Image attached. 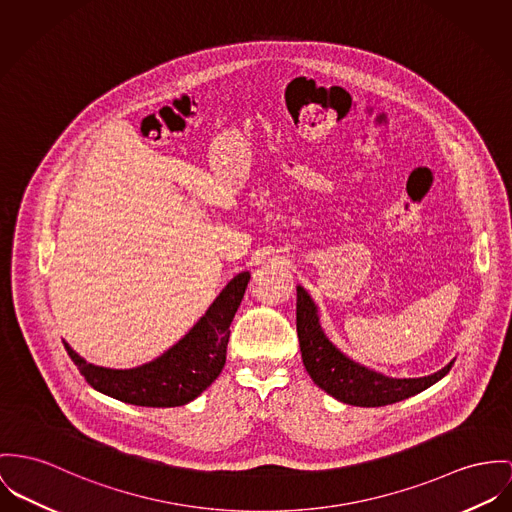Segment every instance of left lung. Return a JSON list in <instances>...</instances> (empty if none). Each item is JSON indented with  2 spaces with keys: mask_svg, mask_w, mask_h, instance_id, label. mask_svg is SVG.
<instances>
[{
  "mask_svg": "<svg viewBox=\"0 0 512 512\" xmlns=\"http://www.w3.org/2000/svg\"><path fill=\"white\" fill-rule=\"evenodd\" d=\"M296 329L304 366L323 392L356 407H382L421 394L442 380L454 360L444 368L423 378H392L376 372L337 349L325 335L319 319V308L312 296L296 286Z\"/></svg>",
  "mask_w": 512,
  "mask_h": 512,
  "instance_id": "8db88e82",
  "label": "left lung"
}]
</instances>
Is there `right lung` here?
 <instances>
[{
    "label": "right lung",
    "mask_w": 512,
    "mask_h": 512,
    "mask_svg": "<svg viewBox=\"0 0 512 512\" xmlns=\"http://www.w3.org/2000/svg\"><path fill=\"white\" fill-rule=\"evenodd\" d=\"M249 271L234 276L210 308L173 347L134 368H105L64 347L85 382L101 394L140 407H179L197 399L222 372L230 325L243 300Z\"/></svg>",
    "instance_id": "right-lung-1"
}]
</instances>
